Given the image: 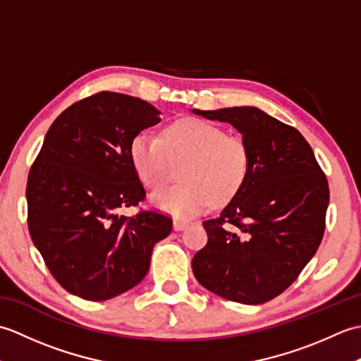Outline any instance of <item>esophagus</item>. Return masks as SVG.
I'll return each instance as SVG.
<instances>
[{"instance_id": "1", "label": "esophagus", "mask_w": 361, "mask_h": 361, "mask_svg": "<svg viewBox=\"0 0 361 361\" xmlns=\"http://www.w3.org/2000/svg\"><path fill=\"white\" fill-rule=\"evenodd\" d=\"M188 224H189V221L185 220V219H175V220H173V228L176 229V231H180V229L186 228Z\"/></svg>"}]
</instances>
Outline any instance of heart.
<instances>
[{
    "label": "heart",
    "instance_id": "heart-1",
    "mask_svg": "<svg viewBox=\"0 0 361 361\" xmlns=\"http://www.w3.org/2000/svg\"><path fill=\"white\" fill-rule=\"evenodd\" d=\"M137 175L152 190L161 189L180 169L183 181L152 197L158 208L175 216H195L225 203L248 178L251 152L247 140L200 119H181L164 128L163 136L140 133L132 144Z\"/></svg>",
    "mask_w": 361,
    "mask_h": 361
}]
</instances>
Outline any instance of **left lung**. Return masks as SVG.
Segmentation results:
<instances>
[{"label": "left lung", "mask_w": 361, "mask_h": 361, "mask_svg": "<svg viewBox=\"0 0 361 361\" xmlns=\"http://www.w3.org/2000/svg\"><path fill=\"white\" fill-rule=\"evenodd\" d=\"M192 111L234 126L251 152L242 189L203 221L208 243L192 259L194 276L228 301L267 302L298 279L323 240L326 173L304 136L262 110Z\"/></svg>", "instance_id": "8db88e82"}]
</instances>
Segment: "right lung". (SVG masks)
Instances as JSON below:
<instances>
[{"instance_id":"1","label":"right lung","mask_w":361,"mask_h":361,"mask_svg":"<svg viewBox=\"0 0 361 361\" xmlns=\"http://www.w3.org/2000/svg\"><path fill=\"white\" fill-rule=\"evenodd\" d=\"M149 102L99 91L59 114L26 185L30 239L60 286L88 301H106L140 283L152 248L172 231V217L144 202L132 144L159 122Z\"/></svg>"}]
</instances>
